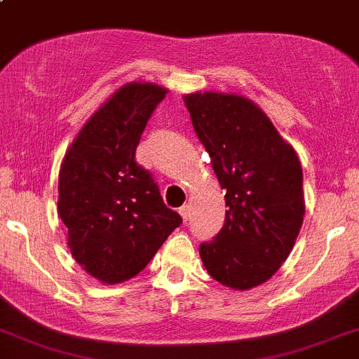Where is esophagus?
Returning a JSON list of instances; mask_svg holds the SVG:
<instances>
[{"label":"esophagus","instance_id":"esophagus-1","mask_svg":"<svg viewBox=\"0 0 359 359\" xmlns=\"http://www.w3.org/2000/svg\"><path fill=\"white\" fill-rule=\"evenodd\" d=\"M179 212L180 216H182L184 222H187V219L191 218V206H189V204H184V206L179 210Z\"/></svg>","mask_w":359,"mask_h":359}]
</instances>
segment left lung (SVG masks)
Masks as SVG:
<instances>
[{
	"label": "left lung",
	"mask_w": 359,
	"mask_h": 359,
	"mask_svg": "<svg viewBox=\"0 0 359 359\" xmlns=\"http://www.w3.org/2000/svg\"><path fill=\"white\" fill-rule=\"evenodd\" d=\"M182 98L219 186L226 189L224 224L212 242L201 243V261L219 285L252 290L278 273L300 233V158L249 97L194 92Z\"/></svg>",
	"instance_id": "1"
}]
</instances>
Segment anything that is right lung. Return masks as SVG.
<instances>
[{
	"instance_id": "right-lung-1",
	"label": "right lung",
	"mask_w": 359,
	"mask_h": 359,
	"mask_svg": "<svg viewBox=\"0 0 359 359\" xmlns=\"http://www.w3.org/2000/svg\"><path fill=\"white\" fill-rule=\"evenodd\" d=\"M167 93L151 81L119 86L88 117L61 161L57 212L68 228L69 252L104 285L140 274L182 223L135 160L149 116Z\"/></svg>"
}]
</instances>
